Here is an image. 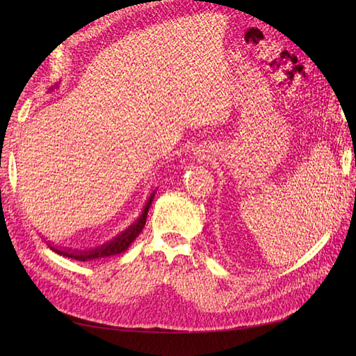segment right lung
Masks as SVG:
<instances>
[{
	"label": "right lung",
	"instance_id": "add662e5",
	"mask_svg": "<svg viewBox=\"0 0 356 356\" xmlns=\"http://www.w3.org/2000/svg\"><path fill=\"white\" fill-rule=\"evenodd\" d=\"M153 197H154V193L149 196L143 215L138 218V221L134 225H131V227L124 230L122 234H118L117 238H114L111 242L104 243L101 248H95V250H92V251H71V250L67 251V250H58V248H55V246H50V248L55 252H58L59 255L68 257V258H72V260H79V261H89V260H95V258H104V257H110V255H115V254H122L127 250L129 245H131L138 238L139 233L143 232L145 221H147V213L149 209V204H152V202H153Z\"/></svg>",
	"mask_w": 356,
	"mask_h": 356
}]
</instances>
